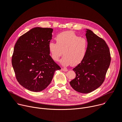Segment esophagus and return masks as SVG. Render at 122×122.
<instances>
[{
    "label": "esophagus",
    "mask_w": 122,
    "mask_h": 122,
    "mask_svg": "<svg viewBox=\"0 0 122 122\" xmlns=\"http://www.w3.org/2000/svg\"><path fill=\"white\" fill-rule=\"evenodd\" d=\"M62 70L64 71H68V70L66 68H62Z\"/></svg>",
    "instance_id": "34e87169"
}]
</instances>
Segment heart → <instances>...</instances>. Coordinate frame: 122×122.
<instances>
[{
    "instance_id": "heart-1",
    "label": "heart",
    "mask_w": 122,
    "mask_h": 122,
    "mask_svg": "<svg viewBox=\"0 0 122 122\" xmlns=\"http://www.w3.org/2000/svg\"><path fill=\"white\" fill-rule=\"evenodd\" d=\"M56 43L50 42L48 49L51 59L59 61L63 54L61 63L67 66L72 64L76 66L81 62L87 54L88 42L85 37H81L73 31H67L58 34L55 38Z\"/></svg>"
}]
</instances>
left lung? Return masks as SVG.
<instances>
[{
    "label": "left lung",
    "mask_w": 122,
    "mask_h": 122,
    "mask_svg": "<svg viewBox=\"0 0 122 122\" xmlns=\"http://www.w3.org/2000/svg\"><path fill=\"white\" fill-rule=\"evenodd\" d=\"M88 42L84 60L73 69L76 76L70 81L76 91L87 94L99 88L104 82L111 62L109 47L105 41L86 29Z\"/></svg>",
    "instance_id": "8db88e82"
}]
</instances>
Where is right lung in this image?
I'll use <instances>...</instances> for the list:
<instances>
[{
    "label": "right lung",
    "instance_id": "obj_1",
    "mask_svg": "<svg viewBox=\"0 0 122 122\" xmlns=\"http://www.w3.org/2000/svg\"><path fill=\"white\" fill-rule=\"evenodd\" d=\"M53 29L35 27L21 36L16 42L12 58L15 77L24 88L40 92L51 83L61 68L51 58L48 45Z\"/></svg>",
    "mask_w": 122,
    "mask_h": 122
}]
</instances>
